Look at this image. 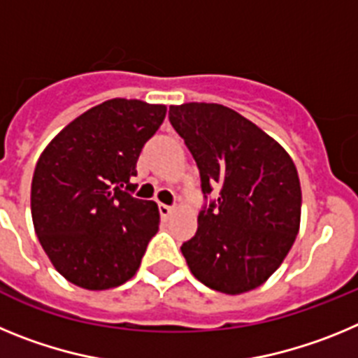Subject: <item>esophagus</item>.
Instances as JSON below:
<instances>
[{
    "mask_svg": "<svg viewBox=\"0 0 358 358\" xmlns=\"http://www.w3.org/2000/svg\"><path fill=\"white\" fill-rule=\"evenodd\" d=\"M172 211H173L172 206H166V204H159L161 217H169V215H172Z\"/></svg>",
    "mask_w": 358,
    "mask_h": 358,
    "instance_id": "1",
    "label": "esophagus"
}]
</instances>
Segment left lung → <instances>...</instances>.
I'll use <instances>...</instances> for the list:
<instances>
[{"instance_id":"1","label":"left lung","mask_w":358,"mask_h":358,"mask_svg":"<svg viewBox=\"0 0 358 358\" xmlns=\"http://www.w3.org/2000/svg\"><path fill=\"white\" fill-rule=\"evenodd\" d=\"M170 123L201 172L218 188L197 233L181 245L189 271L222 294L264 285L292 249L301 222V185L289 152L251 120L220 103L170 106Z\"/></svg>"}]
</instances>
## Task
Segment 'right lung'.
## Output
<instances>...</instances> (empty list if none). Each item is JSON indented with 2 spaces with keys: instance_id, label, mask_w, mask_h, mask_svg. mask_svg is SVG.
<instances>
[{
  "instance_id": "right-lung-1",
  "label": "right lung",
  "mask_w": 358,
  "mask_h": 358,
  "mask_svg": "<svg viewBox=\"0 0 358 358\" xmlns=\"http://www.w3.org/2000/svg\"><path fill=\"white\" fill-rule=\"evenodd\" d=\"M166 106L113 98L46 145L31 179L34 229L57 273L85 290L131 280L159 229L154 201L127 194L143 145Z\"/></svg>"
}]
</instances>
